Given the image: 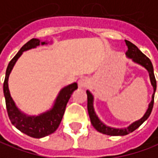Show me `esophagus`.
Wrapping results in <instances>:
<instances>
[{
  "instance_id": "obj_1",
  "label": "esophagus",
  "mask_w": 158,
  "mask_h": 158,
  "mask_svg": "<svg viewBox=\"0 0 158 158\" xmlns=\"http://www.w3.org/2000/svg\"><path fill=\"white\" fill-rule=\"evenodd\" d=\"M89 83H90V80L88 79V78H81L78 80V86L80 89H83L88 86Z\"/></svg>"
}]
</instances>
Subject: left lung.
Listing matches in <instances>:
<instances>
[{
  "label": "left lung",
  "mask_w": 158,
  "mask_h": 158,
  "mask_svg": "<svg viewBox=\"0 0 158 158\" xmlns=\"http://www.w3.org/2000/svg\"><path fill=\"white\" fill-rule=\"evenodd\" d=\"M126 44L127 46V51L126 53V56L133 60V62L140 65L141 67L144 68L149 73L150 77V81L153 87V93L152 96V101L149 103L148 108L144 114V115L139 119L138 121H135L132 122L128 127H123V128H116V127H112L110 126H107L102 122L98 114L95 112L94 109V96L90 92V90H86L87 94V109H88V113L90 116V122L92 126L94 127V128L98 131L99 133H102L106 135H110V136H124L127 134H129L130 133L133 132L134 130H136L139 127H140L144 121H146L150 116V114L152 113V108H153V103H154V96L156 92V81L154 76V71H153V66L151 60L148 57L144 56L143 53L141 52L139 48H137V46L132 44L131 42L127 40H125Z\"/></svg>",
  "instance_id": "obj_1"
}]
</instances>
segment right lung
<instances>
[{"mask_svg": "<svg viewBox=\"0 0 158 158\" xmlns=\"http://www.w3.org/2000/svg\"><path fill=\"white\" fill-rule=\"evenodd\" d=\"M48 44H52V41H50V43L47 41L42 42L37 38H32L29 42H27L8 64L3 84V92L6 100V110L12 124L23 133L36 139H41L48 136L58 128L63 117L67 103L71 98L73 92L78 89L77 83H73L71 85L63 87L59 91L52 107L49 110L37 115L27 114L18 108L10 94L8 87L10 73L24 51H27L31 48H37V46L46 45Z\"/></svg>", "mask_w": 158, "mask_h": 158, "instance_id": "obj_1", "label": "right lung"}]
</instances>
